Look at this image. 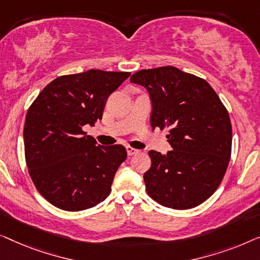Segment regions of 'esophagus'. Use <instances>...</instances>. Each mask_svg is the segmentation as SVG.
Returning a JSON list of instances; mask_svg holds the SVG:
<instances>
[{
  "mask_svg": "<svg viewBox=\"0 0 260 260\" xmlns=\"http://www.w3.org/2000/svg\"><path fill=\"white\" fill-rule=\"evenodd\" d=\"M126 151H127V154H128L129 156H131V155L137 154V153L139 152L138 149H135V148H133V147H131V146H127V147H126Z\"/></svg>",
  "mask_w": 260,
  "mask_h": 260,
  "instance_id": "1",
  "label": "esophagus"
}]
</instances>
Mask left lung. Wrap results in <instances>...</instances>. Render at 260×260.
Here are the masks:
<instances>
[{
    "label": "left lung",
    "instance_id": "left-lung-1",
    "mask_svg": "<svg viewBox=\"0 0 260 260\" xmlns=\"http://www.w3.org/2000/svg\"><path fill=\"white\" fill-rule=\"evenodd\" d=\"M131 82L152 101V129H167L172 151H149L146 191L165 207L187 210L215 192L228 170L232 126L228 109L206 80L166 66L142 69Z\"/></svg>",
    "mask_w": 260,
    "mask_h": 260
}]
</instances>
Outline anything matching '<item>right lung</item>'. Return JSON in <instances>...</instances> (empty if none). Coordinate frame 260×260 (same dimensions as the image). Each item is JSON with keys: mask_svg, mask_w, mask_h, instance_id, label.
Masks as SVG:
<instances>
[{"mask_svg": "<svg viewBox=\"0 0 260 260\" xmlns=\"http://www.w3.org/2000/svg\"><path fill=\"white\" fill-rule=\"evenodd\" d=\"M129 75L90 69L58 76L29 107L23 128L25 162L36 189L54 206L87 210L111 193L126 148L96 145L83 126L102 119L108 96Z\"/></svg>", "mask_w": 260, "mask_h": 260, "instance_id": "1", "label": "right lung"}]
</instances>
